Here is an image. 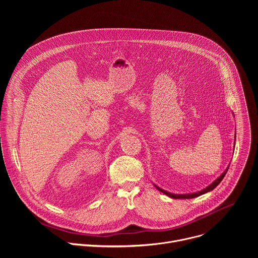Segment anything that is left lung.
<instances>
[{
    "label": "left lung",
    "mask_w": 258,
    "mask_h": 258,
    "mask_svg": "<svg viewBox=\"0 0 258 258\" xmlns=\"http://www.w3.org/2000/svg\"><path fill=\"white\" fill-rule=\"evenodd\" d=\"M228 169H229V167L222 173V175H220L218 178H216L211 185H209L207 188H205L204 190H202V191H199V192H197V193H192V194H182V195H178V194H171V193H168V192H166V191H164V190H162V189H160V188H158V187H156L160 192H162L163 194H165V195H167L168 197H170V198H174V199H191V198H195V197H198V196H200V195H202V194H205V193H207V192H209V191H212L218 183L223 180V178L225 177V175H226V173H227V171H228Z\"/></svg>",
    "instance_id": "1"
}]
</instances>
